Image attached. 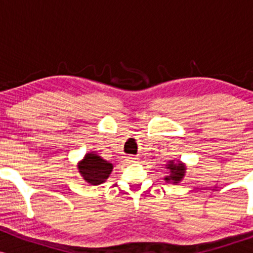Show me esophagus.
Segmentation results:
<instances>
[{
  "label": "esophagus",
  "mask_w": 253,
  "mask_h": 253,
  "mask_svg": "<svg viewBox=\"0 0 253 253\" xmlns=\"http://www.w3.org/2000/svg\"><path fill=\"white\" fill-rule=\"evenodd\" d=\"M136 161H138V158H136V157H134V156L127 157V162H129V163H134V162H136Z\"/></svg>",
  "instance_id": "1"
}]
</instances>
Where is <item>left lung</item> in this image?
Listing matches in <instances>:
<instances>
[{
    "label": "left lung",
    "instance_id": "left-lung-1",
    "mask_svg": "<svg viewBox=\"0 0 253 253\" xmlns=\"http://www.w3.org/2000/svg\"><path fill=\"white\" fill-rule=\"evenodd\" d=\"M167 169L169 170V176L165 177L164 179L167 182H172L173 184L181 182L185 175V165L181 163V161H169Z\"/></svg>",
    "mask_w": 253,
    "mask_h": 253
}]
</instances>
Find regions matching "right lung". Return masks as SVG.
Returning <instances> with one entry per match:
<instances>
[{
  "label": "right lung",
  "mask_w": 253,
  "mask_h": 253,
  "mask_svg": "<svg viewBox=\"0 0 253 253\" xmlns=\"http://www.w3.org/2000/svg\"><path fill=\"white\" fill-rule=\"evenodd\" d=\"M78 171L91 185L101 184L108 178L113 170V164L104 161L95 152H89L77 165Z\"/></svg>",
  "instance_id": "add662e5"
}]
</instances>
